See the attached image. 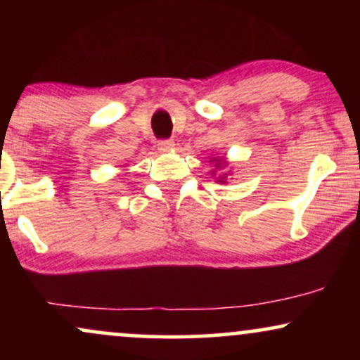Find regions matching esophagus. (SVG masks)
<instances>
[{
	"label": "esophagus",
	"instance_id": "1",
	"mask_svg": "<svg viewBox=\"0 0 360 360\" xmlns=\"http://www.w3.org/2000/svg\"><path fill=\"white\" fill-rule=\"evenodd\" d=\"M159 150L160 152L174 150V142H172V140H160V142H159Z\"/></svg>",
	"mask_w": 360,
	"mask_h": 360
}]
</instances>
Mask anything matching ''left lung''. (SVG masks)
Instances as JSON below:
<instances>
[{
    "label": "left lung",
    "mask_w": 360,
    "mask_h": 360,
    "mask_svg": "<svg viewBox=\"0 0 360 360\" xmlns=\"http://www.w3.org/2000/svg\"><path fill=\"white\" fill-rule=\"evenodd\" d=\"M210 162H212L213 167H214V169H212L213 179L217 181L218 184H226V177L232 174V171H223V172H220V174H217V171H218V169L221 171V169L229 167V162H226L223 157H212V160H210Z\"/></svg>",
    "instance_id": "left-lung-1"
}]
</instances>
